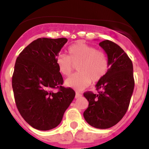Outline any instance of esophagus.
I'll list each match as a JSON object with an SVG mask.
<instances>
[{"label": "esophagus", "mask_w": 149, "mask_h": 149, "mask_svg": "<svg viewBox=\"0 0 149 149\" xmlns=\"http://www.w3.org/2000/svg\"><path fill=\"white\" fill-rule=\"evenodd\" d=\"M81 96H82V94H81V93H79V92H76V95H75L76 98H80V97H81Z\"/></svg>", "instance_id": "obj_1"}]
</instances>
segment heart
<instances>
[{
    "instance_id": "b5f03b06",
    "label": "heart",
    "mask_w": 149,
    "mask_h": 149,
    "mask_svg": "<svg viewBox=\"0 0 149 149\" xmlns=\"http://www.w3.org/2000/svg\"><path fill=\"white\" fill-rule=\"evenodd\" d=\"M68 54V56L57 55L56 64L64 76L70 75L74 65H77L78 72L65 81V85L68 87L83 90L90 85L92 81H101L108 72L109 60L106 54L81 41L69 46Z\"/></svg>"
}]
</instances>
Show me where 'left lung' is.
<instances>
[{"mask_svg": "<svg viewBox=\"0 0 149 149\" xmlns=\"http://www.w3.org/2000/svg\"><path fill=\"white\" fill-rule=\"evenodd\" d=\"M99 45L107 54L110 68L95 85L98 94L84 93L89 101L84 117L91 126L106 129L116 125L126 113L134 92V79L132 62L120 46L110 40L102 41Z\"/></svg>", "mask_w": 149, "mask_h": 149, "instance_id": "8db88e82", "label": "left lung"}]
</instances>
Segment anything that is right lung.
<instances>
[{"label":"right lung","instance_id":"add662e5","mask_svg":"<svg viewBox=\"0 0 149 149\" xmlns=\"http://www.w3.org/2000/svg\"><path fill=\"white\" fill-rule=\"evenodd\" d=\"M66 38H39L20 53L12 78L15 104L23 119L34 128L48 131L58 125L75 92L63 86L56 57ZM58 88L57 92L53 89Z\"/></svg>","mask_w":149,"mask_h":149}]
</instances>
